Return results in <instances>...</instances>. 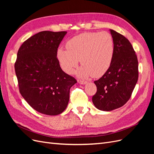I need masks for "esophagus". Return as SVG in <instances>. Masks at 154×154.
Instances as JSON below:
<instances>
[{"mask_svg":"<svg viewBox=\"0 0 154 154\" xmlns=\"http://www.w3.org/2000/svg\"><path fill=\"white\" fill-rule=\"evenodd\" d=\"M77 81H78V82L80 83V84H85V83H87V81H84V80H80V79H78L77 80Z\"/></svg>","mask_w":154,"mask_h":154,"instance_id":"esophagus-1","label":"esophagus"}]
</instances>
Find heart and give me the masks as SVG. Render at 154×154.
Here are the masks:
<instances>
[{
	"mask_svg": "<svg viewBox=\"0 0 154 154\" xmlns=\"http://www.w3.org/2000/svg\"><path fill=\"white\" fill-rule=\"evenodd\" d=\"M66 49H58L57 54L65 72L72 74L80 60L83 65L76 71L79 77L99 78L108 71L112 62L114 42L107 32H84L68 40Z\"/></svg>",
	"mask_w": 154,
	"mask_h": 154,
	"instance_id": "heart-1",
	"label": "heart"
}]
</instances>
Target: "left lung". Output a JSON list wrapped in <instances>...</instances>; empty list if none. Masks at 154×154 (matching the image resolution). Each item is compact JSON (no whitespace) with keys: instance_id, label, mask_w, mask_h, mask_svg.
Here are the masks:
<instances>
[{"instance_id":"1","label":"left lung","mask_w":154,"mask_h":154,"mask_svg":"<svg viewBox=\"0 0 154 154\" xmlns=\"http://www.w3.org/2000/svg\"><path fill=\"white\" fill-rule=\"evenodd\" d=\"M114 42V54L108 71L94 81L97 87L92 102L97 109L111 111L123 106L131 97L139 76L136 52L129 40L110 29Z\"/></svg>"}]
</instances>
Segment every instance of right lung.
Instances as JSON below:
<instances>
[{
  "instance_id": "obj_1",
  "label": "right lung",
  "mask_w": 154,
  "mask_h": 154,
  "mask_svg": "<svg viewBox=\"0 0 154 154\" xmlns=\"http://www.w3.org/2000/svg\"><path fill=\"white\" fill-rule=\"evenodd\" d=\"M67 31H44L31 36L17 53L15 70L21 95L32 109L56 116L66 110L70 88L77 82L64 72L57 54Z\"/></svg>"
}]
</instances>
